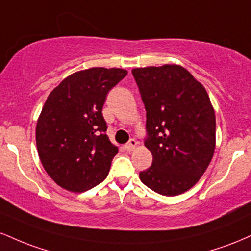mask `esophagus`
I'll return each mask as SVG.
<instances>
[{"mask_svg": "<svg viewBox=\"0 0 251 251\" xmlns=\"http://www.w3.org/2000/svg\"><path fill=\"white\" fill-rule=\"evenodd\" d=\"M137 140H134V139H131L129 140V142L126 144L125 145V150L126 151H128V152H131V151H133V150L137 148Z\"/></svg>", "mask_w": 251, "mask_h": 251, "instance_id": "esophagus-1", "label": "esophagus"}]
</instances>
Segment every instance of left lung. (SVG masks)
Listing matches in <instances>:
<instances>
[{
	"mask_svg": "<svg viewBox=\"0 0 251 251\" xmlns=\"http://www.w3.org/2000/svg\"><path fill=\"white\" fill-rule=\"evenodd\" d=\"M146 109L145 146L153 160L140 180L163 196L184 194L208 169L216 117L206 89L179 65L132 70Z\"/></svg>",
	"mask_w": 251,
	"mask_h": 251,
	"instance_id": "left-lung-1",
	"label": "left lung"
}]
</instances>
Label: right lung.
<instances>
[{"mask_svg":"<svg viewBox=\"0 0 251 251\" xmlns=\"http://www.w3.org/2000/svg\"><path fill=\"white\" fill-rule=\"evenodd\" d=\"M127 74L122 68L75 72L50 92L36 124L37 153L59 186L85 192L107 177L118 148L105 133L106 96Z\"/></svg>","mask_w":251,"mask_h":251,"instance_id":"1","label":"right lung"}]
</instances>
